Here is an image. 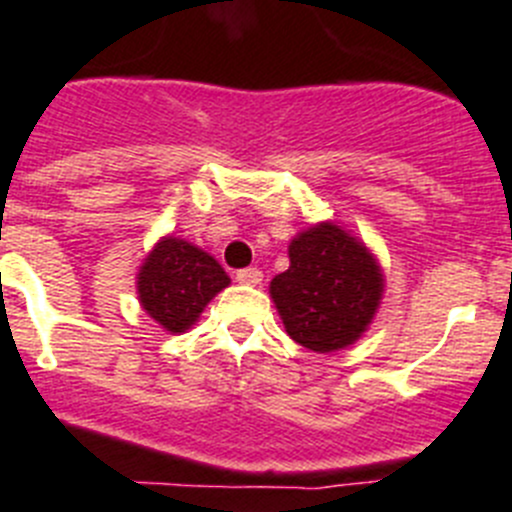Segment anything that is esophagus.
Returning <instances> with one entry per match:
<instances>
[{
  "instance_id": "34e87169",
  "label": "esophagus",
  "mask_w": 512,
  "mask_h": 512,
  "mask_svg": "<svg viewBox=\"0 0 512 512\" xmlns=\"http://www.w3.org/2000/svg\"><path fill=\"white\" fill-rule=\"evenodd\" d=\"M237 280L242 285H260L262 283V273L257 267H245V270H239Z\"/></svg>"
}]
</instances>
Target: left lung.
<instances>
[{
  "label": "left lung",
  "instance_id": "8db88e82",
  "mask_svg": "<svg viewBox=\"0 0 512 512\" xmlns=\"http://www.w3.org/2000/svg\"><path fill=\"white\" fill-rule=\"evenodd\" d=\"M288 260L270 298L290 339L319 354L362 339L385 293L375 252L336 222H319L290 239Z\"/></svg>",
  "mask_w": 512,
  "mask_h": 512
}]
</instances>
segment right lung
<instances>
[{
  "label": "right lung",
  "instance_id": "obj_1",
  "mask_svg": "<svg viewBox=\"0 0 512 512\" xmlns=\"http://www.w3.org/2000/svg\"><path fill=\"white\" fill-rule=\"evenodd\" d=\"M229 283L214 255L188 239L165 234L142 260L135 285L142 311L168 334H183Z\"/></svg>",
  "mask_w": 512,
  "mask_h": 512
}]
</instances>
